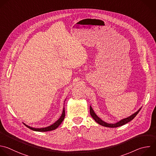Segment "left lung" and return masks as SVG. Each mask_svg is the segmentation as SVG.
Returning a JSON list of instances; mask_svg holds the SVG:
<instances>
[{
	"instance_id": "8db88e82",
	"label": "left lung",
	"mask_w": 156,
	"mask_h": 156,
	"mask_svg": "<svg viewBox=\"0 0 156 156\" xmlns=\"http://www.w3.org/2000/svg\"><path fill=\"white\" fill-rule=\"evenodd\" d=\"M141 108H140L136 112H135V113H133V115H132L131 116H130L128 118H126L125 119H123L122 120H121L120 121L115 123V124H108V123H107L105 122H104L103 121H102L100 118H98L97 115L94 113L93 109L92 108V107L90 106V116H92V118L95 121V122H97L98 124L101 125V126H105V127H112V128H114V127H119V126H122L127 123H128L129 122H130V121H132L136 115L137 114L139 113V112L140 111Z\"/></svg>"
}]
</instances>
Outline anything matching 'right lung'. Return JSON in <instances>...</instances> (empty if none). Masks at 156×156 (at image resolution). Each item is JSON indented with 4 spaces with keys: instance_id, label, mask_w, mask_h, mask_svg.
Masks as SVG:
<instances>
[{
    "instance_id": "1",
    "label": "right lung",
    "mask_w": 156,
    "mask_h": 156,
    "mask_svg": "<svg viewBox=\"0 0 156 156\" xmlns=\"http://www.w3.org/2000/svg\"><path fill=\"white\" fill-rule=\"evenodd\" d=\"M65 115H65V108L64 107L63 111H62V115L60 117V118L57 121H56L54 124H53L48 126V127H44V128H34V127H30V126L26 125L24 123V124L27 127H28L29 129H31L32 130H34V131H37V132H48V131H51V130H53L57 129L59 126V125L64 121V118H65Z\"/></svg>"
}]
</instances>
